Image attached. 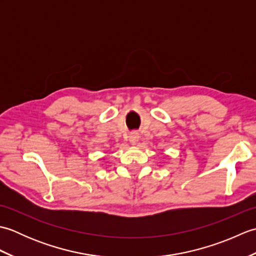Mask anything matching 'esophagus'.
I'll return each instance as SVG.
<instances>
[{
    "mask_svg": "<svg viewBox=\"0 0 256 256\" xmlns=\"http://www.w3.org/2000/svg\"><path fill=\"white\" fill-rule=\"evenodd\" d=\"M138 138H140V134L138 132H132L131 134H130V136H128L130 143H131L132 145L136 144L138 142Z\"/></svg>",
    "mask_w": 256,
    "mask_h": 256,
    "instance_id": "1",
    "label": "esophagus"
}]
</instances>
